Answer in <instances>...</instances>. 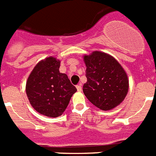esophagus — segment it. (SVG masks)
Masks as SVG:
<instances>
[{
	"label": "esophagus",
	"mask_w": 156,
	"mask_h": 156,
	"mask_svg": "<svg viewBox=\"0 0 156 156\" xmlns=\"http://www.w3.org/2000/svg\"><path fill=\"white\" fill-rule=\"evenodd\" d=\"M76 89H77V91L80 92L81 90H82V86H81V84L77 85V86H76Z\"/></svg>",
	"instance_id": "esophagus-1"
}]
</instances>
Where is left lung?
Returning <instances> with one entry per match:
<instances>
[{"label": "left lung", "mask_w": 156, "mask_h": 156, "mask_svg": "<svg viewBox=\"0 0 156 156\" xmlns=\"http://www.w3.org/2000/svg\"><path fill=\"white\" fill-rule=\"evenodd\" d=\"M87 81L83 91L90 102L103 111L115 108L124 100L129 80L121 65L112 56L101 51L83 56Z\"/></svg>", "instance_id": "8db88e82"}]
</instances>
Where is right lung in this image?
I'll return each instance as SVG.
<instances>
[{
  "label": "right lung",
  "instance_id": "add662e5",
  "mask_svg": "<svg viewBox=\"0 0 156 156\" xmlns=\"http://www.w3.org/2000/svg\"><path fill=\"white\" fill-rule=\"evenodd\" d=\"M60 62L54 57L37 63L28 77L26 91L33 108L45 116L61 115L76 91L67 75L59 72Z\"/></svg>",
  "mask_w": 156,
  "mask_h": 156
}]
</instances>
